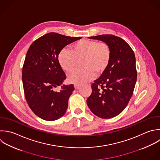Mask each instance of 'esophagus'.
Returning <instances> with one entry per match:
<instances>
[{
	"instance_id": "obj_1",
	"label": "esophagus",
	"mask_w": 160,
	"mask_h": 160,
	"mask_svg": "<svg viewBox=\"0 0 160 160\" xmlns=\"http://www.w3.org/2000/svg\"><path fill=\"white\" fill-rule=\"evenodd\" d=\"M74 87H75V90H77V89H78V88L80 87V85H78V84H75V85H74Z\"/></svg>"
}]
</instances>
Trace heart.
Wrapping results in <instances>:
<instances>
[{"label":"heart","instance_id":"b5f03b06","mask_svg":"<svg viewBox=\"0 0 160 160\" xmlns=\"http://www.w3.org/2000/svg\"><path fill=\"white\" fill-rule=\"evenodd\" d=\"M112 58V49L105 42L81 39L74 43L70 50L63 49L58 54V60L66 72L74 69L81 60L80 69L71 72L68 81L82 84L92 80L95 75H102L108 68Z\"/></svg>","mask_w":160,"mask_h":160}]
</instances>
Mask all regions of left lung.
Returning <instances> with one entry per match:
<instances>
[{"mask_svg": "<svg viewBox=\"0 0 160 160\" xmlns=\"http://www.w3.org/2000/svg\"><path fill=\"white\" fill-rule=\"evenodd\" d=\"M107 43L112 58L107 70L92 85L87 105L96 116L112 118L123 112L133 93L137 78L133 50L122 38L113 35L90 37Z\"/></svg>", "mask_w": 160, "mask_h": 160, "instance_id": "left-lung-1", "label": "left lung"}]
</instances>
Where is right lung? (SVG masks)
<instances>
[{"label": "right lung", "mask_w": 160, "mask_h": 160, "mask_svg": "<svg viewBox=\"0 0 160 160\" xmlns=\"http://www.w3.org/2000/svg\"><path fill=\"white\" fill-rule=\"evenodd\" d=\"M81 38L48 33L35 40L27 52L22 68L25 99L32 111L44 120H56L66 112L75 88L73 84L63 85L60 92L53 91L66 78L58 57L63 48Z\"/></svg>", "instance_id": "right-lung-1"}]
</instances>
